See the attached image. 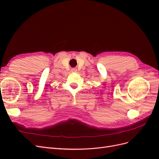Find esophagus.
<instances>
[{"label": "esophagus", "instance_id": "1", "mask_svg": "<svg viewBox=\"0 0 159 159\" xmlns=\"http://www.w3.org/2000/svg\"><path fill=\"white\" fill-rule=\"evenodd\" d=\"M71 71H72V72H75L77 71V70H76V68H72Z\"/></svg>", "mask_w": 159, "mask_h": 159}]
</instances>
